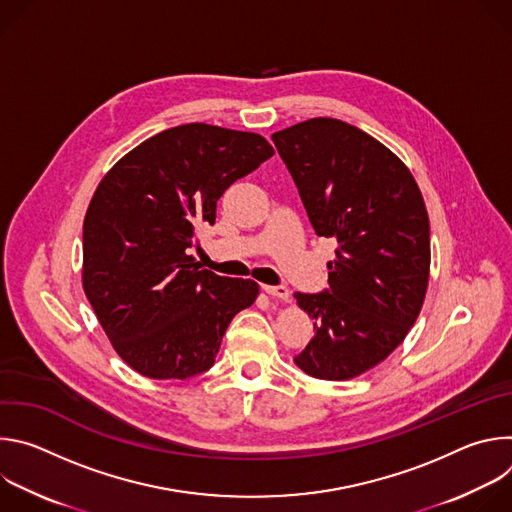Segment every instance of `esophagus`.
Segmentation results:
<instances>
[{
  "label": "esophagus",
  "instance_id": "esophagus-1",
  "mask_svg": "<svg viewBox=\"0 0 512 512\" xmlns=\"http://www.w3.org/2000/svg\"><path fill=\"white\" fill-rule=\"evenodd\" d=\"M261 289L271 298H277V300H283V302L289 300V289L285 285H263Z\"/></svg>",
  "mask_w": 512,
  "mask_h": 512
}]
</instances>
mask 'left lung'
<instances>
[{"label":"left lung","mask_w":512,"mask_h":512,"mask_svg":"<svg viewBox=\"0 0 512 512\" xmlns=\"http://www.w3.org/2000/svg\"><path fill=\"white\" fill-rule=\"evenodd\" d=\"M318 237L336 239L328 287L296 291L314 338L294 358L316 379L377 367L415 324L429 279V218L407 166L381 141L316 117L271 135Z\"/></svg>","instance_id":"1"}]
</instances>
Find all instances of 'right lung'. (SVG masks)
<instances>
[{"mask_svg": "<svg viewBox=\"0 0 512 512\" xmlns=\"http://www.w3.org/2000/svg\"><path fill=\"white\" fill-rule=\"evenodd\" d=\"M273 156L265 137L186 123L139 143L101 180L83 225V287L117 354L150 379L208 371L259 285L190 255L216 202Z\"/></svg>", "mask_w": 512, "mask_h": 512, "instance_id": "right-lung-1", "label": "right lung"}]
</instances>
